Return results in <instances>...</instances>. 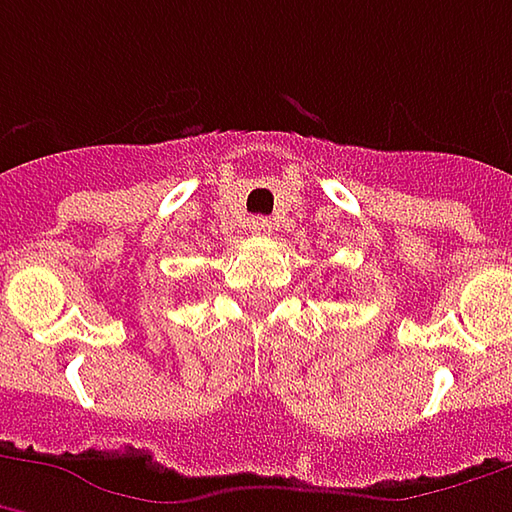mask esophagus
I'll return each instance as SVG.
<instances>
[{
  "label": "esophagus",
  "instance_id": "esophagus-1",
  "mask_svg": "<svg viewBox=\"0 0 512 512\" xmlns=\"http://www.w3.org/2000/svg\"><path fill=\"white\" fill-rule=\"evenodd\" d=\"M249 229L255 234H269L272 232V220L269 217H252L249 220Z\"/></svg>",
  "mask_w": 512,
  "mask_h": 512
}]
</instances>
